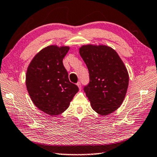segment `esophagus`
Wrapping results in <instances>:
<instances>
[{
  "mask_svg": "<svg viewBox=\"0 0 157 157\" xmlns=\"http://www.w3.org/2000/svg\"><path fill=\"white\" fill-rule=\"evenodd\" d=\"M76 85H77V86H78V88L79 89H81V82L80 81H79V82H78V83H76Z\"/></svg>",
  "mask_w": 157,
  "mask_h": 157,
  "instance_id": "1",
  "label": "esophagus"
}]
</instances>
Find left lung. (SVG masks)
<instances>
[{
  "label": "left lung",
  "mask_w": 157,
  "mask_h": 157,
  "mask_svg": "<svg viewBox=\"0 0 157 157\" xmlns=\"http://www.w3.org/2000/svg\"><path fill=\"white\" fill-rule=\"evenodd\" d=\"M79 53L89 71L90 81L83 90L92 109L103 116L117 110L129 83L124 63L116 51L105 45H85Z\"/></svg>",
  "instance_id": "left-lung-1"
}]
</instances>
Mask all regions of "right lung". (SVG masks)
Wrapping results in <instances>:
<instances>
[{
    "label": "right lung",
    "instance_id": "obj_1",
    "mask_svg": "<svg viewBox=\"0 0 157 157\" xmlns=\"http://www.w3.org/2000/svg\"><path fill=\"white\" fill-rule=\"evenodd\" d=\"M68 47L51 45L36 55L27 68L26 86L34 105L51 116L67 109L78 87L69 80L63 63Z\"/></svg>",
    "mask_w": 157,
    "mask_h": 157
}]
</instances>
